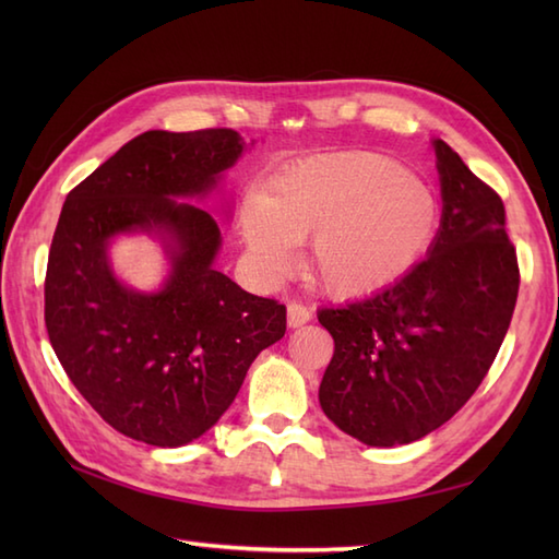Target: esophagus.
I'll list each match as a JSON object with an SVG mask.
<instances>
[{
	"label": "esophagus",
	"instance_id": "obj_1",
	"mask_svg": "<svg viewBox=\"0 0 559 559\" xmlns=\"http://www.w3.org/2000/svg\"><path fill=\"white\" fill-rule=\"evenodd\" d=\"M310 319H312V310H310V307L298 305V302H290V305H288V326H290V329H298V326L310 322Z\"/></svg>",
	"mask_w": 559,
	"mask_h": 559
}]
</instances>
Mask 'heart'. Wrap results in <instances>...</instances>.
I'll return each instance as SVG.
<instances>
[{"mask_svg":"<svg viewBox=\"0 0 559 559\" xmlns=\"http://www.w3.org/2000/svg\"><path fill=\"white\" fill-rule=\"evenodd\" d=\"M437 230L432 189L372 153L286 165L242 209V237L261 269L278 276L290 266V245L310 240L307 276L336 298H360L401 281Z\"/></svg>","mask_w":559,"mask_h":559,"instance_id":"obj_1","label":"heart"}]
</instances>
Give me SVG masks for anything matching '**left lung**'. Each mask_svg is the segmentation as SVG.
I'll use <instances>...</instances> for the list:
<instances>
[{
	"label": "left lung",
	"instance_id": "1",
	"mask_svg": "<svg viewBox=\"0 0 559 559\" xmlns=\"http://www.w3.org/2000/svg\"><path fill=\"white\" fill-rule=\"evenodd\" d=\"M442 221L427 257L394 286L319 310L334 336L319 403L367 447L411 444L461 411L507 336L519 295L500 194L442 139Z\"/></svg>",
	"mask_w": 559,
	"mask_h": 559
}]
</instances>
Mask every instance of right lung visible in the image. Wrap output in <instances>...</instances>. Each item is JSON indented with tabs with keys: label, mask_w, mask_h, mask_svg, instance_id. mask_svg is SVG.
Segmentation results:
<instances>
[{
	"label": "right lung",
	"mask_w": 559,
	"mask_h": 559,
	"mask_svg": "<svg viewBox=\"0 0 559 559\" xmlns=\"http://www.w3.org/2000/svg\"><path fill=\"white\" fill-rule=\"evenodd\" d=\"M247 148L235 129L139 134L67 194L45 276V326L71 384L117 432L182 447L228 411L257 355L286 334V305L213 269L221 228L189 201ZM148 231L171 259L156 294L114 276L115 236Z\"/></svg>",
	"instance_id": "add662e5"
}]
</instances>
